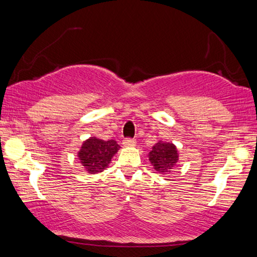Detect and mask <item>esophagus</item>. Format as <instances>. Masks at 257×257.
Returning a JSON list of instances; mask_svg holds the SVG:
<instances>
[{
  "mask_svg": "<svg viewBox=\"0 0 257 257\" xmlns=\"http://www.w3.org/2000/svg\"><path fill=\"white\" fill-rule=\"evenodd\" d=\"M122 144H123V146H125V147L135 146V144H136V141H135V139H133V138H125L124 141L122 142Z\"/></svg>",
  "mask_w": 257,
  "mask_h": 257,
  "instance_id": "1",
  "label": "esophagus"
}]
</instances>
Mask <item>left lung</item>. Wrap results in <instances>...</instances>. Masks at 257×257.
Masks as SVG:
<instances>
[{"label":"left lung","instance_id":"obj_1","mask_svg":"<svg viewBox=\"0 0 257 257\" xmlns=\"http://www.w3.org/2000/svg\"><path fill=\"white\" fill-rule=\"evenodd\" d=\"M149 158L152 165L159 173L167 175L178 163V152L171 143L159 142L150 152Z\"/></svg>","mask_w":257,"mask_h":257}]
</instances>
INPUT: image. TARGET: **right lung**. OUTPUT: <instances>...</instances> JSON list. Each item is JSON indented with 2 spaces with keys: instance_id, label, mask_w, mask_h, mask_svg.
<instances>
[{
  "instance_id": "1",
  "label": "right lung",
  "mask_w": 257,
  "mask_h": 257,
  "mask_svg": "<svg viewBox=\"0 0 257 257\" xmlns=\"http://www.w3.org/2000/svg\"><path fill=\"white\" fill-rule=\"evenodd\" d=\"M120 146L114 139L110 141H102V139L92 137L82 144L78 153L80 163L84 165L86 171L89 173L102 172L110 163Z\"/></svg>"
}]
</instances>
